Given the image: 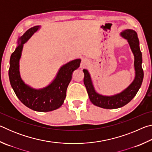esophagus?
Returning <instances> with one entry per match:
<instances>
[{
	"label": "esophagus",
	"mask_w": 152,
	"mask_h": 152,
	"mask_svg": "<svg viewBox=\"0 0 152 152\" xmlns=\"http://www.w3.org/2000/svg\"><path fill=\"white\" fill-rule=\"evenodd\" d=\"M88 64H89L88 60H86V59H83L81 61L80 66L81 68H85V67H86L87 66H88Z\"/></svg>",
	"instance_id": "obj_1"
}]
</instances>
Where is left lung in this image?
Segmentation results:
<instances>
[{"label":"left lung","instance_id":"obj_1","mask_svg":"<svg viewBox=\"0 0 152 152\" xmlns=\"http://www.w3.org/2000/svg\"><path fill=\"white\" fill-rule=\"evenodd\" d=\"M121 35L127 40L132 51L134 55V68L135 76L134 80L123 92L113 96H103L95 91L90 74L84 69V84L86 86L89 99L92 103L103 109H113L122 107L129 103L133 99L140 88L143 79V70L141 66L142 54L140 51V43L137 34L134 30L126 29L121 33Z\"/></svg>","mask_w":152,"mask_h":152}]
</instances>
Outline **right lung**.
Wrapping results in <instances>:
<instances>
[{"mask_svg":"<svg viewBox=\"0 0 152 152\" xmlns=\"http://www.w3.org/2000/svg\"><path fill=\"white\" fill-rule=\"evenodd\" d=\"M40 28H30L18 39V46L11 56L9 76L12 89L20 102L35 111L48 112L60 108L64 103L66 90L72 77V72L78 68L80 59L64 64L60 68L56 78L43 88L35 89L22 80L19 73V60L23 44Z\"/></svg>","mask_w":152,"mask_h":152,"instance_id":"right-lung-1","label":"right lung"}]
</instances>
